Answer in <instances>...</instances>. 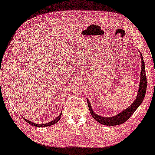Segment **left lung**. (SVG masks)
Masks as SVG:
<instances>
[{
    "instance_id": "obj_1",
    "label": "left lung",
    "mask_w": 155,
    "mask_h": 155,
    "mask_svg": "<svg viewBox=\"0 0 155 155\" xmlns=\"http://www.w3.org/2000/svg\"><path fill=\"white\" fill-rule=\"evenodd\" d=\"M140 58H141V71H140L139 88H138L137 96L134 100V101L127 108H125L121 113H120V114L116 115H114V116L109 117H101L100 115H97L95 113H94V111L92 109L91 103H90L89 100L87 99V105H88L90 112H91L92 117L96 121L100 122V124H102L106 126H115L124 123V122H126L131 117V115H133L134 113L137 109V108L143 102L147 88V78L146 74H145V68L143 58V56L141 54H140Z\"/></svg>"
}]
</instances>
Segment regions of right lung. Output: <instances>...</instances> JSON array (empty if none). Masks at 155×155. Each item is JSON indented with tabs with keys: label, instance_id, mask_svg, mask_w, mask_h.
Masks as SVG:
<instances>
[{
	"label": "right lung",
	"instance_id": "right-lung-1",
	"mask_svg": "<svg viewBox=\"0 0 155 155\" xmlns=\"http://www.w3.org/2000/svg\"><path fill=\"white\" fill-rule=\"evenodd\" d=\"M61 115H62V111H61V114H60V115H58V117H56V118L54 119V120L51 121V122H47V123H46V124H36V123H34V122H32L31 121L28 120L24 118V119L25 120V121H26L27 122H28V123H29L30 124H31V125L35 126V127H43L51 126V125H53V124H55V123H57V122L59 121V120L61 119Z\"/></svg>",
	"mask_w": 155,
	"mask_h": 155
}]
</instances>
